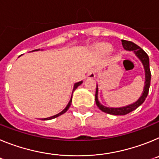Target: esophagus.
<instances>
[{
	"label": "esophagus",
	"instance_id": "34e87169",
	"mask_svg": "<svg viewBox=\"0 0 159 159\" xmlns=\"http://www.w3.org/2000/svg\"><path fill=\"white\" fill-rule=\"evenodd\" d=\"M95 73H96V71L95 69H91L87 74V78L94 79L95 77Z\"/></svg>",
	"mask_w": 159,
	"mask_h": 159
}]
</instances>
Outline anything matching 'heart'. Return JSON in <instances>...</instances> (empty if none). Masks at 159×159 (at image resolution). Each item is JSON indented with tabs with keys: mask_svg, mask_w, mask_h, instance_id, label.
<instances>
[{
	"mask_svg": "<svg viewBox=\"0 0 159 159\" xmlns=\"http://www.w3.org/2000/svg\"><path fill=\"white\" fill-rule=\"evenodd\" d=\"M99 51L102 53H107L111 50V47L108 43H102L99 47Z\"/></svg>",
	"mask_w": 159,
	"mask_h": 159,
	"instance_id": "1",
	"label": "heart"
}]
</instances>
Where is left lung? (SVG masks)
Here are the masks:
<instances>
[{"instance_id":"left-lung-1","label":"left lung","mask_w":159,"mask_h":159,"mask_svg":"<svg viewBox=\"0 0 159 159\" xmlns=\"http://www.w3.org/2000/svg\"><path fill=\"white\" fill-rule=\"evenodd\" d=\"M122 44H123V47L124 48L125 50L134 52L136 57L139 59L141 60V62L143 63L144 70H145V85H144V88H143V94H142L141 96L139 97V99H138L136 102L128 105V106L116 108L107 107L101 104L99 99H98V85H97L96 91H95V102H96L97 107L102 111L105 112V113L111 114V115H114V116H124V115H127V114L133 111L134 110H135L136 108L139 107L145 101L146 98H147V95H148L150 85H151V70H150V63H149L148 55L143 51L139 46H138L137 44H135V43L131 41L122 40Z\"/></svg>"}]
</instances>
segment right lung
<instances>
[{
    "instance_id": "right-lung-1",
    "label": "right lung",
    "mask_w": 159,
    "mask_h": 159,
    "mask_svg": "<svg viewBox=\"0 0 159 159\" xmlns=\"http://www.w3.org/2000/svg\"><path fill=\"white\" fill-rule=\"evenodd\" d=\"M38 50H40V49H36V50H34V51H38ZM82 83H83V81H80V82H78V83H75V84H74V88H73L72 93H73V92H74V91H75V90L76 89V88H78V87L80 86V85L81 84H82ZM71 100H72V95H71V99H70L69 102H68V104L67 105V107H66L64 108V110L62 111H61V112H60V113H59V114H57V115H55V116H51V117L45 118V119H42V120H49V119H55V118L58 117V116H61V115H63V114H64V113H65V112L67 111V110H68V108L70 107V106H71Z\"/></svg>"
}]
</instances>
